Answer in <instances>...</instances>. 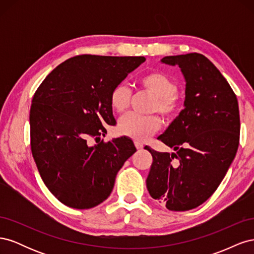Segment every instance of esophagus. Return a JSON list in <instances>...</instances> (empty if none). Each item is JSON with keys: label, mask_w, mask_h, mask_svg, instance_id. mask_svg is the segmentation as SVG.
I'll return each mask as SVG.
<instances>
[{"label": "esophagus", "mask_w": 254, "mask_h": 254, "mask_svg": "<svg viewBox=\"0 0 254 254\" xmlns=\"http://www.w3.org/2000/svg\"><path fill=\"white\" fill-rule=\"evenodd\" d=\"M134 145H135V148H136L137 150H141V149L144 148V145H143L141 142L135 141V142H134Z\"/></svg>", "instance_id": "esophagus-1"}]
</instances>
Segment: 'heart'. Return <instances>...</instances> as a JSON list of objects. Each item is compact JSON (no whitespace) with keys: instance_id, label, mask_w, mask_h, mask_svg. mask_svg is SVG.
<instances>
[{"instance_id":"1","label":"heart","mask_w":254,"mask_h":254,"mask_svg":"<svg viewBox=\"0 0 254 254\" xmlns=\"http://www.w3.org/2000/svg\"><path fill=\"white\" fill-rule=\"evenodd\" d=\"M143 90L155 96L151 111L159 112L165 119L175 118L181 108L178 84L163 72L146 73L139 80ZM132 92L125 83L115 86L110 94V105L117 112H124L131 102ZM161 128V120L156 115L128 113L119 121V132L139 141H147Z\"/></svg>"}]
</instances>
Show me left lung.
Wrapping results in <instances>:
<instances>
[{
  "label": "left lung",
  "instance_id": "8db88e82",
  "mask_svg": "<svg viewBox=\"0 0 254 254\" xmlns=\"http://www.w3.org/2000/svg\"><path fill=\"white\" fill-rule=\"evenodd\" d=\"M161 61L181 68L186 101L184 109L159 136L176 152L145 147L152 156L146 186L168 210L188 211L207 200L225 178L240 144V110L227 79L201 54L166 56Z\"/></svg>",
  "mask_w": 254,
  "mask_h": 254
}]
</instances>
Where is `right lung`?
<instances>
[{"mask_svg":"<svg viewBox=\"0 0 254 254\" xmlns=\"http://www.w3.org/2000/svg\"><path fill=\"white\" fill-rule=\"evenodd\" d=\"M144 61L142 56L78 55L54 68L35 92L32 153L44 184L60 202L74 209L102 203L136 151L125 136L94 146L88 140L105 135L106 124H117L111 91Z\"/></svg>","mask_w":254,"mask_h":254,"instance_id":"right-lung-1","label":"right lung"}]
</instances>
